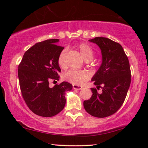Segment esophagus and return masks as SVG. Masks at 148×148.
Masks as SVG:
<instances>
[{
  "instance_id": "1",
  "label": "esophagus",
  "mask_w": 148,
  "mask_h": 148,
  "mask_svg": "<svg viewBox=\"0 0 148 148\" xmlns=\"http://www.w3.org/2000/svg\"><path fill=\"white\" fill-rule=\"evenodd\" d=\"M73 88L74 89H76V90H80L82 89V87L79 86H77V85H73Z\"/></svg>"
}]
</instances>
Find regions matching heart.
I'll use <instances>...</instances> for the list:
<instances>
[{"instance_id": "obj_1", "label": "heart", "mask_w": 148, "mask_h": 148, "mask_svg": "<svg viewBox=\"0 0 148 148\" xmlns=\"http://www.w3.org/2000/svg\"><path fill=\"white\" fill-rule=\"evenodd\" d=\"M77 47L85 61H89L92 59L94 53L91 47L89 44L86 43H81L77 46ZM64 56L65 51L63 50L59 54L58 57V63L62 68H64L66 66ZM90 77H91V74L88 71H77L75 69H70L62 74L63 79L74 85L83 84L86 80L90 78Z\"/></svg>"}]
</instances>
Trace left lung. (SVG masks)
Instances as JSON below:
<instances>
[{
    "mask_svg": "<svg viewBox=\"0 0 148 148\" xmlns=\"http://www.w3.org/2000/svg\"><path fill=\"white\" fill-rule=\"evenodd\" d=\"M101 50L102 63L91 81L97 89L102 86L99 93L92 88V96L84 101L87 113L96 117L111 116L122 106L131 84V75L128 57L119 43L104 37L89 40Z\"/></svg>",
    "mask_w": 148,
    "mask_h": 148,
    "instance_id": "left-lung-1",
    "label": "left lung"
}]
</instances>
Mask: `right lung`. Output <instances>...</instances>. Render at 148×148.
Wrapping results in <instances>:
<instances>
[{"mask_svg":"<svg viewBox=\"0 0 148 148\" xmlns=\"http://www.w3.org/2000/svg\"><path fill=\"white\" fill-rule=\"evenodd\" d=\"M59 39H49L35 44L24 53L18 66L21 94L29 109L42 117H52L63 110L65 94L72 85L66 82L49 87L51 80H58L61 72L58 57L63 47Z\"/></svg>","mask_w":148,"mask_h":148,"instance_id":"1","label":"right lung"}]
</instances>
